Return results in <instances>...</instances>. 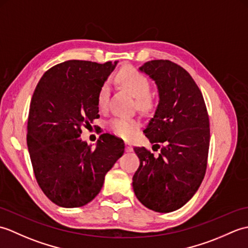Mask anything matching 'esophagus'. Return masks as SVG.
<instances>
[{
  "instance_id": "34e87169",
  "label": "esophagus",
  "mask_w": 248,
  "mask_h": 248,
  "mask_svg": "<svg viewBox=\"0 0 248 248\" xmlns=\"http://www.w3.org/2000/svg\"><path fill=\"white\" fill-rule=\"evenodd\" d=\"M125 151H127V152L133 151V147L130 143H125Z\"/></svg>"
}]
</instances>
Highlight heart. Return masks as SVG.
<instances>
[{
	"label": "heart",
	"mask_w": 248,
	"mask_h": 248,
	"mask_svg": "<svg viewBox=\"0 0 248 248\" xmlns=\"http://www.w3.org/2000/svg\"><path fill=\"white\" fill-rule=\"evenodd\" d=\"M118 82L136 98L138 108L143 113H150L155 108L154 99L149 96L150 82L143 73L133 67H124L118 72ZM109 84L104 82L100 87L98 93V105L101 109L107 108L109 99ZM140 127L139 120L134 118L114 117L108 123V128L110 132L121 139L130 140L133 138L136 130Z\"/></svg>",
	"instance_id": "1"
}]
</instances>
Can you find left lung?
<instances>
[{"label": "left lung", "mask_w": 248, "mask_h": 248, "mask_svg": "<svg viewBox=\"0 0 248 248\" xmlns=\"http://www.w3.org/2000/svg\"><path fill=\"white\" fill-rule=\"evenodd\" d=\"M140 71L155 82L159 93V104L144 133L150 143L163 146L159 156L145 147H135L140 167L132 186L146 208L168 213L183 207L203 180L209 116L202 92L181 66L155 60L145 62Z\"/></svg>", "instance_id": "obj_1"}]
</instances>
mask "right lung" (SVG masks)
Returning a JSON list of instances; mask_svg holds the SVG:
<instances>
[{"instance_id": "1", "label": "right lung", "mask_w": 248, "mask_h": 248, "mask_svg": "<svg viewBox=\"0 0 248 248\" xmlns=\"http://www.w3.org/2000/svg\"><path fill=\"white\" fill-rule=\"evenodd\" d=\"M118 62L71 60L52 67L37 84L28 120V148L37 183L52 202L78 208L101 191L107 172L124 155L115 136L96 148L80 136L99 116L98 93Z\"/></svg>"}]
</instances>
